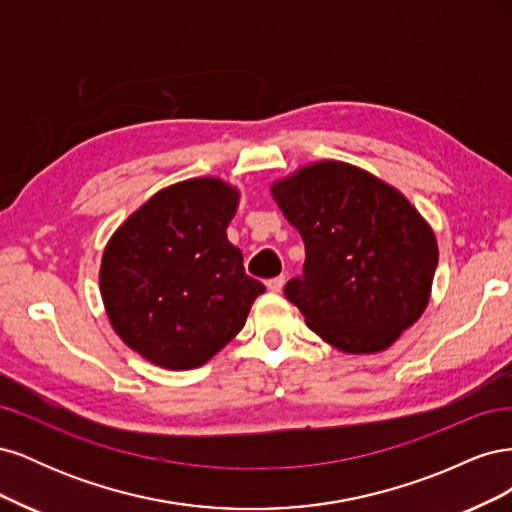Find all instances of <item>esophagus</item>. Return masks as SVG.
<instances>
[{
    "label": "esophagus",
    "instance_id": "34e87169",
    "mask_svg": "<svg viewBox=\"0 0 512 512\" xmlns=\"http://www.w3.org/2000/svg\"><path fill=\"white\" fill-rule=\"evenodd\" d=\"M284 284H286V277H284V275H280V277H271V280H267V288H269L271 292H282Z\"/></svg>",
    "mask_w": 512,
    "mask_h": 512
}]
</instances>
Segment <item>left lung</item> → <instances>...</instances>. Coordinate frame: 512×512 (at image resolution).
<instances>
[{"mask_svg": "<svg viewBox=\"0 0 512 512\" xmlns=\"http://www.w3.org/2000/svg\"><path fill=\"white\" fill-rule=\"evenodd\" d=\"M271 192L305 243L284 294L324 342L380 352L421 318L438 243L404 194L344 162L309 164Z\"/></svg>", "mask_w": 512, "mask_h": 512, "instance_id": "8db88e82", "label": "left lung"}]
</instances>
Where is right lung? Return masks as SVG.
I'll return each mask as SVG.
<instances>
[{
  "mask_svg": "<svg viewBox=\"0 0 512 512\" xmlns=\"http://www.w3.org/2000/svg\"><path fill=\"white\" fill-rule=\"evenodd\" d=\"M239 192L188 179L158 192L108 241L100 288L117 335L166 369L207 363L245 324L258 294L226 237Z\"/></svg>",
  "mask_w": 512,
  "mask_h": 512,
  "instance_id": "right-lung-1",
  "label": "right lung"
}]
</instances>
